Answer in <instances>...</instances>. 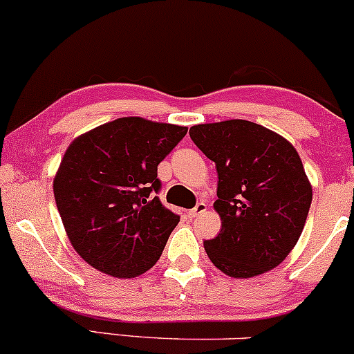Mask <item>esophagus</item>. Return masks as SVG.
I'll use <instances>...</instances> for the list:
<instances>
[{
	"mask_svg": "<svg viewBox=\"0 0 354 354\" xmlns=\"http://www.w3.org/2000/svg\"><path fill=\"white\" fill-rule=\"evenodd\" d=\"M205 210H207V204H205V202H197L196 207H194L192 210H189V216L197 217V216H201V214H204Z\"/></svg>",
	"mask_w": 354,
	"mask_h": 354,
	"instance_id": "1",
	"label": "esophagus"
}]
</instances>
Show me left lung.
Masks as SVG:
<instances>
[{"instance_id": "obj_1", "label": "left lung", "mask_w": 354, "mask_h": 354, "mask_svg": "<svg viewBox=\"0 0 354 354\" xmlns=\"http://www.w3.org/2000/svg\"><path fill=\"white\" fill-rule=\"evenodd\" d=\"M190 138L216 164L221 216L217 237L204 241L217 269L254 277L279 266L303 232L313 201L296 149L248 120L194 125Z\"/></svg>"}]
</instances>
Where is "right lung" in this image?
<instances>
[{"mask_svg": "<svg viewBox=\"0 0 354 354\" xmlns=\"http://www.w3.org/2000/svg\"><path fill=\"white\" fill-rule=\"evenodd\" d=\"M187 127L124 117L71 142L53 180L57 207L73 249L115 277L149 271L180 216L157 194V167Z\"/></svg>", "mask_w": 354, "mask_h": 354, "instance_id": "obj_1", "label": "right lung"}]
</instances>
